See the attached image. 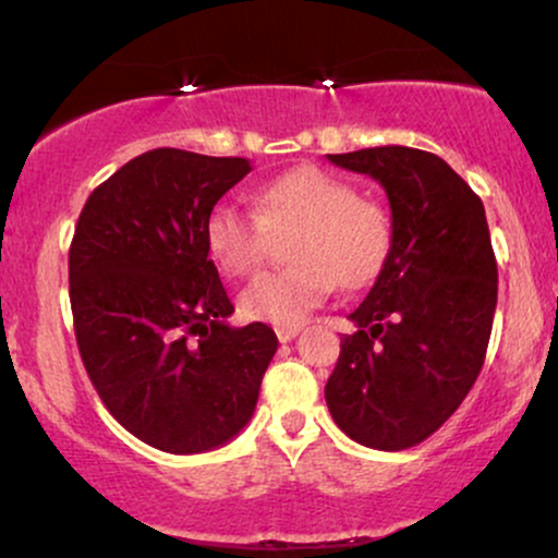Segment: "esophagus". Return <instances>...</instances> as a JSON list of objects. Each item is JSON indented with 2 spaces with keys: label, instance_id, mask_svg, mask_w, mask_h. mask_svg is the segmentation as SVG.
I'll return each instance as SVG.
<instances>
[{
  "label": "esophagus",
  "instance_id": "esophagus-1",
  "mask_svg": "<svg viewBox=\"0 0 558 558\" xmlns=\"http://www.w3.org/2000/svg\"><path fill=\"white\" fill-rule=\"evenodd\" d=\"M275 336L280 343H291L299 336V328H275Z\"/></svg>",
  "mask_w": 558,
  "mask_h": 558
}]
</instances>
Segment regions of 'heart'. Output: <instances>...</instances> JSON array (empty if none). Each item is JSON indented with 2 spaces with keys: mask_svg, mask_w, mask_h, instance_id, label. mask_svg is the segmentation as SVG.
<instances>
[{
  "mask_svg": "<svg viewBox=\"0 0 558 558\" xmlns=\"http://www.w3.org/2000/svg\"><path fill=\"white\" fill-rule=\"evenodd\" d=\"M254 213L217 204L204 220V243L222 272L246 278L265 262L272 235H291L293 267L265 272L241 293V315L296 328L325 304L336 283H373L390 252V220L345 178L315 165L293 168L252 191Z\"/></svg>",
  "mask_w": 558,
  "mask_h": 558,
  "instance_id": "heart-1",
  "label": "heart"
}]
</instances>
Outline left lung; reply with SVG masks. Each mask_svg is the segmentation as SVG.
Wrapping results in <instances>:
<instances>
[{
  "label": "left lung",
  "mask_w": 558,
  "mask_h": 558,
  "mask_svg": "<svg viewBox=\"0 0 558 558\" xmlns=\"http://www.w3.org/2000/svg\"><path fill=\"white\" fill-rule=\"evenodd\" d=\"M375 178L390 204V252L351 312L325 386L336 425L356 444L401 451L451 417L475 386L498 296L485 207L440 157L409 146L328 155Z\"/></svg>",
  "instance_id": "left-lung-1"
}]
</instances>
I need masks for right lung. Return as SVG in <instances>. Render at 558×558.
I'll use <instances>...</instances> for the list:
<instances>
[{
  "mask_svg": "<svg viewBox=\"0 0 558 558\" xmlns=\"http://www.w3.org/2000/svg\"><path fill=\"white\" fill-rule=\"evenodd\" d=\"M243 157L151 149L96 185L70 243L83 367L128 433L168 453L228 444L252 420L272 328H230L204 220L248 175Z\"/></svg>",
  "mask_w": 558,
  "mask_h": 558,
  "instance_id": "right-lung-1",
  "label": "right lung"
}]
</instances>
